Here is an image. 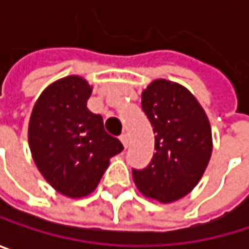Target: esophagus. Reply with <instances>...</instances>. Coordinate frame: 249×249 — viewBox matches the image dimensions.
<instances>
[{"instance_id":"34e87169","label":"esophagus","mask_w":249,"mask_h":249,"mask_svg":"<svg viewBox=\"0 0 249 249\" xmlns=\"http://www.w3.org/2000/svg\"><path fill=\"white\" fill-rule=\"evenodd\" d=\"M120 140H121V142L124 144V147L126 148V145H128V135L126 134H121L120 135Z\"/></svg>"}]
</instances>
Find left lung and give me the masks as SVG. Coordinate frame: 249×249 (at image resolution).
I'll return each instance as SVG.
<instances>
[{
    "label": "left lung",
    "instance_id": "8db88e82",
    "mask_svg": "<svg viewBox=\"0 0 249 249\" xmlns=\"http://www.w3.org/2000/svg\"><path fill=\"white\" fill-rule=\"evenodd\" d=\"M141 107L156 134V153L145 169H132V178L144 196L170 203L190 193L205 173L212 154L211 124L197 99L166 79L142 90Z\"/></svg>",
    "mask_w": 249,
    "mask_h": 249
}]
</instances>
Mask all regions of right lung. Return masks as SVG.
Returning <instances> with one entry per match:
<instances>
[{
	"label": "right lung",
	"mask_w": 249,
	"mask_h": 249,
	"mask_svg": "<svg viewBox=\"0 0 249 249\" xmlns=\"http://www.w3.org/2000/svg\"><path fill=\"white\" fill-rule=\"evenodd\" d=\"M90 93L92 86L80 76L59 79L41 92L28 123V145L38 172L72 199L92 193L109 159L124 150L104 129L102 117L88 109Z\"/></svg>",
	"instance_id": "add662e5"
}]
</instances>
